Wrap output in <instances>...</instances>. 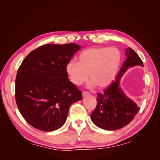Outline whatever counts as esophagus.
<instances>
[{
    "label": "esophagus",
    "mask_w": 160,
    "mask_h": 160,
    "mask_svg": "<svg viewBox=\"0 0 160 160\" xmlns=\"http://www.w3.org/2000/svg\"><path fill=\"white\" fill-rule=\"evenodd\" d=\"M90 95V93L89 92H88V91H83L82 92V95H83V97H85L86 95Z\"/></svg>",
    "instance_id": "obj_1"
}]
</instances>
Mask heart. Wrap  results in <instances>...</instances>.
Listing matches in <instances>:
<instances>
[{
	"mask_svg": "<svg viewBox=\"0 0 160 160\" xmlns=\"http://www.w3.org/2000/svg\"><path fill=\"white\" fill-rule=\"evenodd\" d=\"M122 58V52L115 47L89 48L80 53L78 62H67L65 71L69 80L76 85L85 83L89 73L91 87L105 88L115 79Z\"/></svg>",
	"mask_w": 160,
	"mask_h": 160,
	"instance_id": "obj_1",
	"label": "heart"
}]
</instances>
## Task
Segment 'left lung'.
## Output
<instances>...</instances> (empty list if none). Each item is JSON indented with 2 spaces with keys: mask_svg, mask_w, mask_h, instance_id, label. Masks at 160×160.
Returning <instances> with one entry per match:
<instances>
[{
  "mask_svg": "<svg viewBox=\"0 0 160 160\" xmlns=\"http://www.w3.org/2000/svg\"><path fill=\"white\" fill-rule=\"evenodd\" d=\"M125 55L126 61L123 63L115 81L102 93L97 95L96 108L91 114L93 123L105 130H116L126 126L140 109L119 88V80L129 67H143V64L138 55L131 48L126 49Z\"/></svg>",
  "mask_w": 160,
  "mask_h": 160,
  "instance_id": "8db88e82",
  "label": "left lung"
}]
</instances>
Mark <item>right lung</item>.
<instances>
[{"mask_svg":"<svg viewBox=\"0 0 160 160\" xmlns=\"http://www.w3.org/2000/svg\"><path fill=\"white\" fill-rule=\"evenodd\" d=\"M81 46L47 44L33 50L23 60L15 80L19 111L31 126L52 132L65 123L70 105L81 100L82 93L65 71Z\"/></svg>","mask_w":160,"mask_h":160,"instance_id":"1","label":"right lung"}]
</instances>
